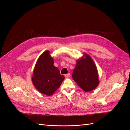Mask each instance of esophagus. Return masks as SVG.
Segmentation results:
<instances>
[{
	"label": "esophagus",
	"instance_id": "1",
	"mask_svg": "<svg viewBox=\"0 0 130 130\" xmlns=\"http://www.w3.org/2000/svg\"><path fill=\"white\" fill-rule=\"evenodd\" d=\"M70 73H68V74H66L65 75H64V76H65V77H66V78H69V77H70Z\"/></svg>",
	"mask_w": 130,
	"mask_h": 130
}]
</instances>
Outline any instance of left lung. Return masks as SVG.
<instances>
[{"label":"left lung","mask_w":130,"mask_h":130,"mask_svg":"<svg viewBox=\"0 0 130 130\" xmlns=\"http://www.w3.org/2000/svg\"><path fill=\"white\" fill-rule=\"evenodd\" d=\"M86 58H80L76 62L72 77L80 87L87 92L95 89L99 84L96 66L92 58L85 54Z\"/></svg>","instance_id":"1"}]
</instances>
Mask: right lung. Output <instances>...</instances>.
Listing matches in <instances>:
<instances>
[{"mask_svg":"<svg viewBox=\"0 0 130 130\" xmlns=\"http://www.w3.org/2000/svg\"><path fill=\"white\" fill-rule=\"evenodd\" d=\"M64 76L54 66V59L49 51H45L38 58L34 70L32 81L39 92L52 95L60 87Z\"/></svg>","mask_w":130,"mask_h":130,"instance_id":"add662e5","label":"right lung"}]
</instances>
